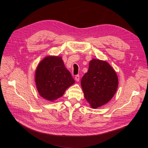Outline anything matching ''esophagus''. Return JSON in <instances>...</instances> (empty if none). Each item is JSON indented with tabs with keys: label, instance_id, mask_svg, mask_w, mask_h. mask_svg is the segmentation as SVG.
I'll return each mask as SVG.
<instances>
[{
	"label": "esophagus",
	"instance_id": "1",
	"mask_svg": "<svg viewBox=\"0 0 148 148\" xmlns=\"http://www.w3.org/2000/svg\"><path fill=\"white\" fill-rule=\"evenodd\" d=\"M75 80L76 81H77V82H78L79 81V75H77L76 76V77H75Z\"/></svg>",
	"mask_w": 148,
	"mask_h": 148
}]
</instances>
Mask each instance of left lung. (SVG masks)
<instances>
[{
  "mask_svg": "<svg viewBox=\"0 0 148 148\" xmlns=\"http://www.w3.org/2000/svg\"><path fill=\"white\" fill-rule=\"evenodd\" d=\"M119 79L114 69L106 61L92 59L81 80L85 99L92 109L109 102L118 88Z\"/></svg>",
  "mask_w": 148,
  "mask_h": 148,
  "instance_id": "left-lung-1",
  "label": "left lung"
}]
</instances>
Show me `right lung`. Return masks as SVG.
<instances>
[{
  "label": "right lung",
  "instance_id": "add662e5",
  "mask_svg": "<svg viewBox=\"0 0 148 148\" xmlns=\"http://www.w3.org/2000/svg\"><path fill=\"white\" fill-rule=\"evenodd\" d=\"M34 79L39 95L51 102L63 96L66 89L75 83L60 56L44 57L37 66Z\"/></svg>",
  "mask_w": 148,
  "mask_h": 148
}]
</instances>
